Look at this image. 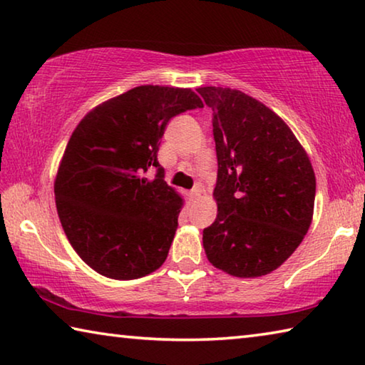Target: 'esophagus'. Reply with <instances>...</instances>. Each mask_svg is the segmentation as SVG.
<instances>
[{
    "label": "esophagus",
    "instance_id": "esophagus-1",
    "mask_svg": "<svg viewBox=\"0 0 365 365\" xmlns=\"http://www.w3.org/2000/svg\"><path fill=\"white\" fill-rule=\"evenodd\" d=\"M200 195H201V187H200V185H196V187L190 191V196L191 197H197Z\"/></svg>",
    "mask_w": 365,
    "mask_h": 365
}]
</instances>
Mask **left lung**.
Wrapping results in <instances>:
<instances>
[{"label": "left lung", "instance_id": "obj_1", "mask_svg": "<svg viewBox=\"0 0 365 365\" xmlns=\"http://www.w3.org/2000/svg\"><path fill=\"white\" fill-rule=\"evenodd\" d=\"M217 153V217L202 230L209 262L261 277L298 248L316 200L311 160L274 110L240 90L202 86Z\"/></svg>", "mask_w": 365, "mask_h": 365}]
</instances>
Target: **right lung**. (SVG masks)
Listing matches in <instances>:
<instances>
[{"label": "right lung", "instance_id": "obj_1", "mask_svg": "<svg viewBox=\"0 0 365 365\" xmlns=\"http://www.w3.org/2000/svg\"><path fill=\"white\" fill-rule=\"evenodd\" d=\"M196 108L195 91L141 85L100 104L73 130L54 197L67 240L98 274L132 280L164 264L182 197L165 183L158 151L172 117Z\"/></svg>", "mask_w": 365, "mask_h": 365}]
</instances>
